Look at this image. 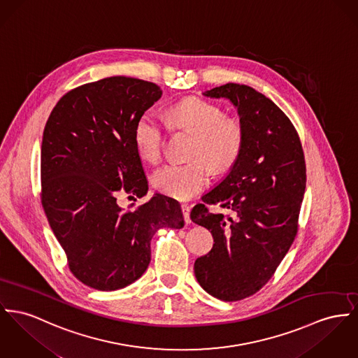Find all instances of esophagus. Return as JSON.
Here are the masks:
<instances>
[{"label":"esophagus","instance_id":"esophagus-1","mask_svg":"<svg viewBox=\"0 0 358 358\" xmlns=\"http://www.w3.org/2000/svg\"><path fill=\"white\" fill-rule=\"evenodd\" d=\"M180 208H182V213H183V217H185L186 224H190V206H189L187 203H182V205H180Z\"/></svg>","mask_w":358,"mask_h":358}]
</instances>
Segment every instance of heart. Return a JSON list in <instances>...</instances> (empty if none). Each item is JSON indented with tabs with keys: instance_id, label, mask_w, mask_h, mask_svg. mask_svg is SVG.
Returning <instances> with one entry per match:
<instances>
[{
	"instance_id": "1",
	"label": "heart",
	"mask_w": 358,
	"mask_h": 358,
	"mask_svg": "<svg viewBox=\"0 0 358 358\" xmlns=\"http://www.w3.org/2000/svg\"><path fill=\"white\" fill-rule=\"evenodd\" d=\"M168 123L195 134L191 152L195 160L186 164L169 163L152 175L153 187L171 198L189 199L198 194L210 178L208 162L215 172H224L236 163L243 150V124L236 118L224 117V111L210 101L191 97L172 106ZM164 136L162 120L150 111L143 113L134 126L136 149L143 160H159Z\"/></svg>"
}]
</instances>
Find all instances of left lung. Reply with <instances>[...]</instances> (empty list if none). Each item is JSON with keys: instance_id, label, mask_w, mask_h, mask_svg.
<instances>
[{"instance_id": "1", "label": "left lung", "mask_w": 358, "mask_h": 358, "mask_svg": "<svg viewBox=\"0 0 358 358\" xmlns=\"http://www.w3.org/2000/svg\"><path fill=\"white\" fill-rule=\"evenodd\" d=\"M203 95L229 99L238 108L244 145L227 178L191 210V221L215 238L210 252L194 263V273L215 299L238 301L271 278L296 238L306 160L293 123L268 97L234 83ZM217 203L233 215L210 214L207 205Z\"/></svg>"}]
</instances>
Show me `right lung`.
<instances>
[{
    "label": "right lung",
    "mask_w": 358,
    "mask_h": 358,
    "mask_svg": "<svg viewBox=\"0 0 358 358\" xmlns=\"http://www.w3.org/2000/svg\"><path fill=\"white\" fill-rule=\"evenodd\" d=\"M162 94L149 81L107 77L62 96L45 126L42 205L73 275L97 290L137 281L157 229L185 225L179 202L163 194L131 210L117 202L148 192L134 126Z\"/></svg>",
    "instance_id": "right-lung-1"
}]
</instances>
